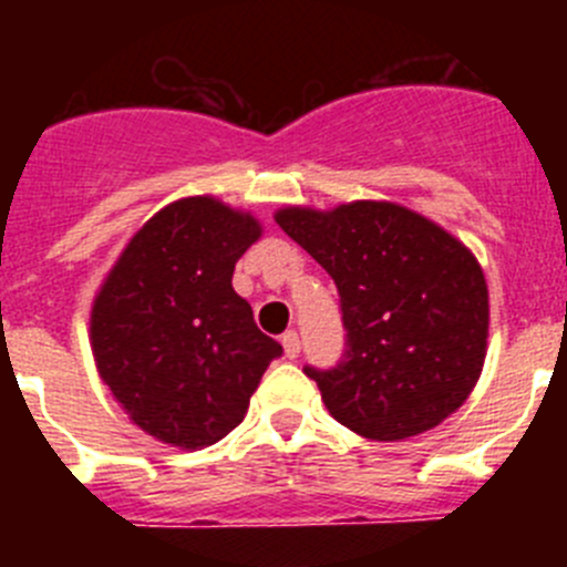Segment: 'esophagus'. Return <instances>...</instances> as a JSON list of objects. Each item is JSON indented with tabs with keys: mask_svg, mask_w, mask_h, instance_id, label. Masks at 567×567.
<instances>
[{
	"mask_svg": "<svg viewBox=\"0 0 567 567\" xmlns=\"http://www.w3.org/2000/svg\"><path fill=\"white\" fill-rule=\"evenodd\" d=\"M280 343H284V354H287L289 360H295L300 354V338L298 332H287L284 338H280Z\"/></svg>",
	"mask_w": 567,
	"mask_h": 567,
	"instance_id": "34e87169",
	"label": "esophagus"
}]
</instances>
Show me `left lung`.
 <instances>
[{
	"label": "left lung",
	"instance_id": "8db88e82",
	"mask_svg": "<svg viewBox=\"0 0 567 567\" xmlns=\"http://www.w3.org/2000/svg\"><path fill=\"white\" fill-rule=\"evenodd\" d=\"M275 221L332 275L346 349L303 365L329 414L369 440H405L454 414L483 372L488 287L477 258L423 215L385 202Z\"/></svg>",
	"mask_w": 567,
	"mask_h": 567
}]
</instances>
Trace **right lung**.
Listing matches in <instances>:
<instances>
[{
	"label": "right lung",
	"instance_id": "add662e5",
	"mask_svg": "<svg viewBox=\"0 0 567 567\" xmlns=\"http://www.w3.org/2000/svg\"><path fill=\"white\" fill-rule=\"evenodd\" d=\"M258 235L252 215L207 195L182 198L133 235L93 303L99 374L162 443L204 449L227 437L284 354L233 289Z\"/></svg>",
	"mask_w": 567,
	"mask_h": 567
}]
</instances>
